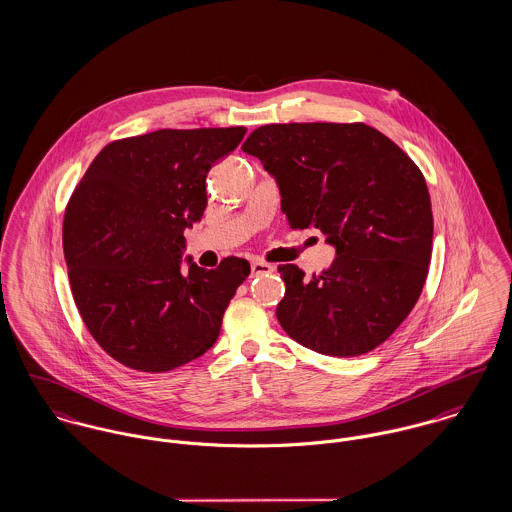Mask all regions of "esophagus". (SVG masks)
Here are the masks:
<instances>
[{"label": "esophagus", "mask_w": 512, "mask_h": 512, "mask_svg": "<svg viewBox=\"0 0 512 512\" xmlns=\"http://www.w3.org/2000/svg\"><path fill=\"white\" fill-rule=\"evenodd\" d=\"M250 268H252V276H260V274H270L272 272V266L268 262H264V260H252Z\"/></svg>", "instance_id": "34e87169"}]
</instances>
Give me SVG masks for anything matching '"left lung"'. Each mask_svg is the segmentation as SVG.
<instances>
[{"instance_id": "left-lung-1", "label": "left lung", "mask_w": 512, "mask_h": 512, "mask_svg": "<svg viewBox=\"0 0 512 512\" xmlns=\"http://www.w3.org/2000/svg\"><path fill=\"white\" fill-rule=\"evenodd\" d=\"M242 151L276 177L292 228H317L337 258L321 274L295 264L276 317L299 345L359 357L414 309L432 260L434 217L418 165L378 130L355 124H268Z\"/></svg>"}]
</instances>
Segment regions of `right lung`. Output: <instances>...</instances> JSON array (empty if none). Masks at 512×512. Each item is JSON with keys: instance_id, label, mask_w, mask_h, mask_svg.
Listing matches in <instances>:
<instances>
[{"instance_id": "right-lung-1", "label": "right lung", "mask_w": 512, "mask_h": 512, "mask_svg": "<svg viewBox=\"0 0 512 512\" xmlns=\"http://www.w3.org/2000/svg\"><path fill=\"white\" fill-rule=\"evenodd\" d=\"M246 134L236 128L157 130L110 142L69 199L63 252L76 309L118 363L167 372L207 353L250 264L215 270L189 260L183 230L207 207V173Z\"/></svg>"}]
</instances>
